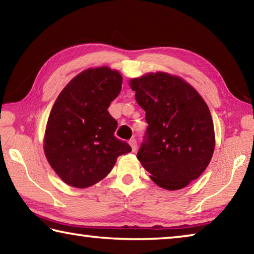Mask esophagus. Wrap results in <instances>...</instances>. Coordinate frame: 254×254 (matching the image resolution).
<instances>
[{
	"label": "esophagus",
	"mask_w": 254,
	"mask_h": 254,
	"mask_svg": "<svg viewBox=\"0 0 254 254\" xmlns=\"http://www.w3.org/2000/svg\"><path fill=\"white\" fill-rule=\"evenodd\" d=\"M128 144H130L132 151H135V150H136V140L131 139L130 141H128Z\"/></svg>",
	"instance_id": "34e87169"
}]
</instances>
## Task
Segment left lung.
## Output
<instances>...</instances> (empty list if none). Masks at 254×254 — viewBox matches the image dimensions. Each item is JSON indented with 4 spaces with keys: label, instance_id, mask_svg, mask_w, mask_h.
I'll use <instances>...</instances> for the list:
<instances>
[{
    "label": "left lung",
    "instance_id": "8db88e82",
    "mask_svg": "<svg viewBox=\"0 0 254 254\" xmlns=\"http://www.w3.org/2000/svg\"><path fill=\"white\" fill-rule=\"evenodd\" d=\"M128 84L148 123L137 160L159 187L188 186L207 168L215 149L207 104L191 85L168 72H149Z\"/></svg>",
    "mask_w": 254,
    "mask_h": 254
}]
</instances>
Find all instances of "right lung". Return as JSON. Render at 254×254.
Masks as SVG:
<instances>
[{"label":"right lung","instance_id":"obj_1","mask_svg":"<svg viewBox=\"0 0 254 254\" xmlns=\"http://www.w3.org/2000/svg\"><path fill=\"white\" fill-rule=\"evenodd\" d=\"M122 75L103 66L75 76L56 100L47 122L44 150L59 178L86 188L104 179L131 147L115 137L109 106L121 92Z\"/></svg>","mask_w":254,"mask_h":254}]
</instances>
